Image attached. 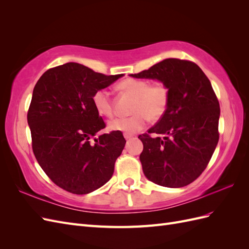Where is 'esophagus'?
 Listing matches in <instances>:
<instances>
[{"mask_svg": "<svg viewBox=\"0 0 249 249\" xmlns=\"http://www.w3.org/2000/svg\"><path fill=\"white\" fill-rule=\"evenodd\" d=\"M132 137H133V136H131V135H126V134H124V138H125V140H126V141H129L130 139H132Z\"/></svg>", "mask_w": 249, "mask_h": 249, "instance_id": "34e87169", "label": "esophagus"}]
</instances>
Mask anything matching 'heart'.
<instances>
[{
	"label": "heart",
	"mask_w": 249,
	"mask_h": 249,
	"mask_svg": "<svg viewBox=\"0 0 249 249\" xmlns=\"http://www.w3.org/2000/svg\"><path fill=\"white\" fill-rule=\"evenodd\" d=\"M120 91L134 99L132 112L134 115L127 118H116L109 123L111 131L123 132L132 135L144 129L150 119L152 122L160 120L167 111L169 105V88L163 82L153 84L147 80L125 79L117 85ZM92 102L100 115L113 116V102L106 89H99L93 93Z\"/></svg>",
	"instance_id": "heart-1"
}]
</instances>
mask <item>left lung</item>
Here are the masks:
<instances>
[{"label": "left lung", "instance_id": "8db88e82", "mask_svg": "<svg viewBox=\"0 0 249 249\" xmlns=\"http://www.w3.org/2000/svg\"><path fill=\"white\" fill-rule=\"evenodd\" d=\"M130 76L163 82L170 93L165 115L138 137L144 176L164 187L189 185L206 169L219 140V102L210 80L197 64L177 58Z\"/></svg>", "mask_w": 249, "mask_h": 249}]
</instances>
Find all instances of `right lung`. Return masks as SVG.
I'll list each match as a JSON object with an SVG mask.
<instances>
[{"mask_svg": "<svg viewBox=\"0 0 249 249\" xmlns=\"http://www.w3.org/2000/svg\"><path fill=\"white\" fill-rule=\"evenodd\" d=\"M123 76H106L70 62L48 70L37 81L27 115L33 153L62 189L87 194L112 178L125 139L113 131L91 143L90 138L106 127L92 96Z\"/></svg>", "mask_w": 249, "mask_h": 249, "instance_id": "obj_1", "label": "right lung"}]
</instances>
